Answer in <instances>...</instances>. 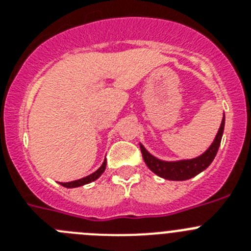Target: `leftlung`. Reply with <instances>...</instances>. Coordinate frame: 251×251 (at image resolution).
Here are the masks:
<instances>
[{"instance_id":"obj_1","label":"left lung","mask_w":251,"mask_h":251,"mask_svg":"<svg viewBox=\"0 0 251 251\" xmlns=\"http://www.w3.org/2000/svg\"><path fill=\"white\" fill-rule=\"evenodd\" d=\"M224 127H225V114H224L220 128L217 130V134L215 137L214 142L202 154H200L199 157H195V158L178 159V161H163V159H159L153 156V154H151L146 150L145 146L139 143L142 156H143V159H145L147 167L152 171L153 174H156L157 176L162 177V178L171 179V181L190 179L192 177L197 176L199 174H201L202 171H205L208 166L211 165V162L214 161L217 151H219V147H220Z\"/></svg>"}]
</instances>
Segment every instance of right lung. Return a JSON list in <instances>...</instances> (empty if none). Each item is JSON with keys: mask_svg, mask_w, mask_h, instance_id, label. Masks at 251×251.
Segmentation results:
<instances>
[{"mask_svg": "<svg viewBox=\"0 0 251 251\" xmlns=\"http://www.w3.org/2000/svg\"><path fill=\"white\" fill-rule=\"evenodd\" d=\"M105 167H106V159H104V162L101 163L100 167L95 171V172H93L92 175H89V176L83 177V178H79V179H75V181H72V182H60V185L68 188L80 187V186H84L86 185V183H90L93 182V181H95V179H98L99 177L103 175L104 171H105Z\"/></svg>", "mask_w": 251, "mask_h": 251, "instance_id": "right-lung-1", "label": "right lung"}]
</instances>
